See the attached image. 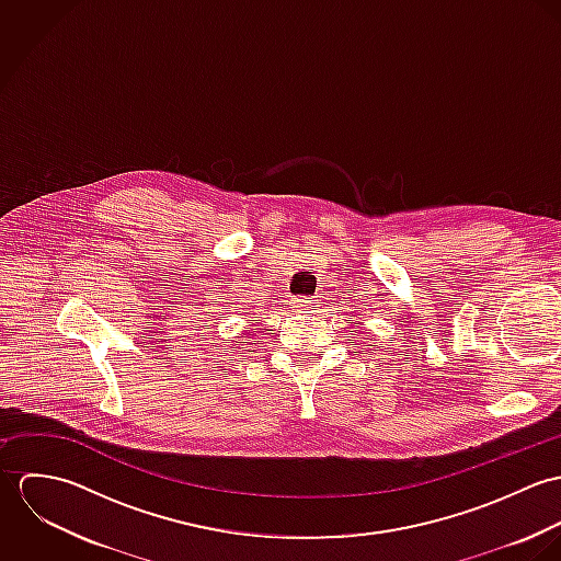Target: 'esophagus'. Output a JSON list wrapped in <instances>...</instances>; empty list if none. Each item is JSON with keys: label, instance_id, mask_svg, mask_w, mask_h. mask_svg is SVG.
Wrapping results in <instances>:
<instances>
[{"label": "esophagus", "instance_id": "obj_1", "mask_svg": "<svg viewBox=\"0 0 561 561\" xmlns=\"http://www.w3.org/2000/svg\"><path fill=\"white\" fill-rule=\"evenodd\" d=\"M298 307L302 313H316L320 309V300L316 296H305V298H298Z\"/></svg>", "mask_w": 561, "mask_h": 561}]
</instances>
